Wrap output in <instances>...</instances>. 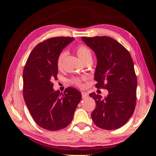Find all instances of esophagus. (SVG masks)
I'll use <instances>...</instances> for the list:
<instances>
[{
    "mask_svg": "<svg viewBox=\"0 0 156 156\" xmlns=\"http://www.w3.org/2000/svg\"><path fill=\"white\" fill-rule=\"evenodd\" d=\"M82 99H86L87 97H89V94L86 92H82Z\"/></svg>",
    "mask_w": 156,
    "mask_h": 156,
    "instance_id": "esophagus-1",
    "label": "esophagus"
}]
</instances>
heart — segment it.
I'll list each match as a JSON object with an SVG mask.
<instances>
[{
    "label": "heart",
    "instance_id": "1",
    "mask_svg": "<svg viewBox=\"0 0 156 156\" xmlns=\"http://www.w3.org/2000/svg\"><path fill=\"white\" fill-rule=\"evenodd\" d=\"M76 52L78 55L79 58H80L83 62H86L87 59L91 58V53L90 50H89L87 47L84 45L78 46L76 49ZM66 57H67V52H62L59 55V56L57 59V66L59 69H61L63 67ZM72 83L78 87L82 86V81H81L80 79H74V80L72 81Z\"/></svg>",
    "mask_w": 156,
    "mask_h": 156
}]
</instances>
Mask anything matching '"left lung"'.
<instances>
[{
	"mask_svg": "<svg viewBox=\"0 0 156 156\" xmlns=\"http://www.w3.org/2000/svg\"><path fill=\"white\" fill-rule=\"evenodd\" d=\"M82 40L97 56L96 87L108 91L104 99L89 94L96 102L91 113L93 122L103 129H119L131 118L136 106L137 78L133 59L122 44L108 36L82 37Z\"/></svg>",
	"mask_w": 156,
	"mask_h": 156,
	"instance_id": "1",
	"label": "left lung"
}]
</instances>
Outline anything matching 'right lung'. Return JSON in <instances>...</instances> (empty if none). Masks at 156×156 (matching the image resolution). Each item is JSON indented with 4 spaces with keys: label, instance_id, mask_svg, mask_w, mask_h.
Listing matches in <instances>:
<instances>
[{
    "label": "right lung",
    "instance_id": "obj_1",
    "mask_svg": "<svg viewBox=\"0 0 156 156\" xmlns=\"http://www.w3.org/2000/svg\"><path fill=\"white\" fill-rule=\"evenodd\" d=\"M73 37H57L36 45L23 70V97L36 123L49 131L67 127L73 119L82 94L73 87L60 93L53 89L58 73L57 59Z\"/></svg>",
    "mask_w": 156,
    "mask_h": 156
}]
</instances>
